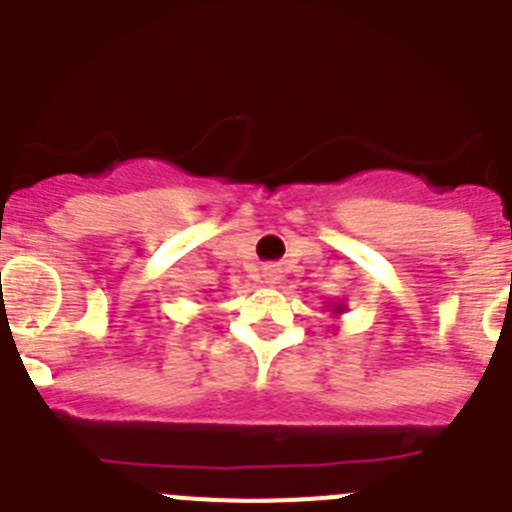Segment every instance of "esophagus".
I'll return each mask as SVG.
<instances>
[{"mask_svg":"<svg viewBox=\"0 0 512 512\" xmlns=\"http://www.w3.org/2000/svg\"><path fill=\"white\" fill-rule=\"evenodd\" d=\"M280 280V270H275V267H267L265 270V283L267 285H275Z\"/></svg>","mask_w":512,"mask_h":512,"instance_id":"esophagus-1","label":"esophagus"}]
</instances>
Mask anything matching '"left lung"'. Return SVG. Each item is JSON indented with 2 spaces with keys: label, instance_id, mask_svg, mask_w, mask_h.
<instances>
[{
  "label": "left lung",
  "instance_id": "1",
  "mask_svg": "<svg viewBox=\"0 0 512 512\" xmlns=\"http://www.w3.org/2000/svg\"><path fill=\"white\" fill-rule=\"evenodd\" d=\"M326 308L331 310L333 318H341V313H346V305H343V303H336V300H333V303H328Z\"/></svg>",
  "mask_w": 512,
  "mask_h": 512
}]
</instances>
